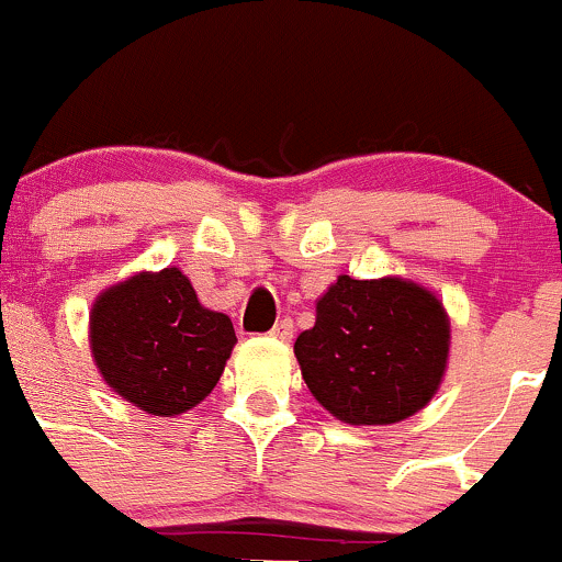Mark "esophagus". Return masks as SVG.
<instances>
[{"label": "esophagus", "instance_id": "34e87169", "mask_svg": "<svg viewBox=\"0 0 562 562\" xmlns=\"http://www.w3.org/2000/svg\"><path fill=\"white\" fill-rule=\"evenodd\" d=\"M271 337L288 342V339L293 337V321H291V317H282V321H277V326L271 328Z\"/></svg>", "mask_w": 562, "mask_h": 562}]
</instances>
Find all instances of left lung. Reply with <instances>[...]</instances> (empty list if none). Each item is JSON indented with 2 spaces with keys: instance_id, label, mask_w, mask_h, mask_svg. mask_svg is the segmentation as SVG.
Masks as SVG:
<instances>
[{
  "instance_id": "8db88e82",
  "label": "left lung",
  "mask_w": 562,
  "mask_h": 562,
  "mask_svg": "<svg viewBox=\"0 0 562 562\" xmlns=\"http://www.w3.org/2000/svg\"><path fill=\"white\" fill-rule=\"evenodd\" d=\"M443 304L402 277L342 274L317 299L315 326L299 334L302 378L334 418L381 427L422 411L449 364Z\"/></svg>"
}]
</instances>
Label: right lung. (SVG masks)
<instances>
[{
    "mask_svg": "<svg viewBox=\"0 0 562 562\" xmlns=\"http://www.w3.org/2000/svg\"><path fill=\"white\" fill-rule=\"evenodd\" d=\"M234 345L231 317L203 307L176 266L108 288L89 315L103 381L151 416H179L206 400Z\"/></svg>",
    "mask_w": 562,
    "mask_h": 562,
    "instance_id": "1",
    "label": "right lung"
}]
</instances>
